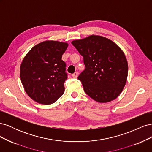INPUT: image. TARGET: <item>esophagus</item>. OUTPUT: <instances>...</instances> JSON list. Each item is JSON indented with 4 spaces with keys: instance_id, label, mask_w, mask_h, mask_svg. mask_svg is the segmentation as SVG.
<instances>
[{
    "instance_id": "esophagus-1",
    "label": "esophagus",
    "mask_w": 152,
    "mask_h": 152,
    "mask_svg": "<svg viewBox=\"0 0 152 152\" xmlns=\"http://www.w3.org/2000/svg\"><path fill=\"white\" fill-rule=\"evenodd\" d=\"M78 74H79V73H78L77 72H75L74 73H73V74H72V77H73V78H77Z\"/></svg>"
}]
</instances>
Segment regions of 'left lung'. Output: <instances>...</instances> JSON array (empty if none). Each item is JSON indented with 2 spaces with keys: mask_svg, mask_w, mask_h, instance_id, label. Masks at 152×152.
I'll list each match as a JSON object with an SVG mask.
<instances>
[{
  "mask_svg": "<svg viewBox=\"0 0 152 152\" xmlns=\"http://www.w3.org/2000/svg\"><path fill=\"white\" fill-rule=\"evenodd\" d=\"M72 44L84 58L86 69L78 79L86 93L99 103L116 99L128 75L127 61L122 50L112 40L95 35L73 40Z\"/></svg>",
  "mask_w": 152,
  "mask_h": 152,
  "instance_id": "obj_1",
  "label": "left lung"
}]
</instances>
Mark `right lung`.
<instances>
[{
  "mask_svg": "<svg viewBox=\"0 0 152 152\" xmlns=\"http://www.w3.org/2000/svg\"><path fill=\"white\" fill-rule=\"evenodd\" d=\"M68 43L46 40L35 45L26 54L20 66V79L25 91L35 102L54 103L64 93L67 79L62 55Z\"/></svg>",
  "mask_w": 152,
  "mask_h": 152,
  "instance_id": "right-lung-1",
  "label": "right lung"
}]
</instances>
